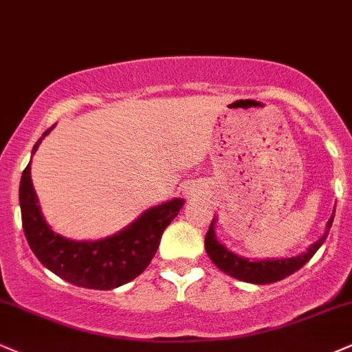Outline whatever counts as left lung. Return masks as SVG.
<instances>
[{"mask_svg": "<svg viewBox=\"0 0 352 352\" xmlns=\"http://www.w3.org/2000/svg\"><path fill=\"white\" fill-rule=\"evenodd\" d=\"M335 210L329 217L327 228H324V235L320 238L318 241L311 243L310 248L305 253L292 256V258H282V259H248L243 258L240 254H235L233 251H230L227 246L222 245L217 240L215 235V222L217 219L214 217L210 222L209 232L206 235V251L212 259V263L215 264L220 271H223L225 274L235 277L238 280L250 282V284H272V282L282 280L285 277L294 274L298 271L302 266H305L310 261L311 256L318 251L320 246L323 245L327 240L329 228H331L333 219H335Z\"/></svg>", "mask_w": 352, "mask_h": 352, "instance_id": "1", "label": "left lung"}]
</instances>
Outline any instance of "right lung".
Here are the masks:
<instances>
[{"instance_id": "1", "label": "right lung", "mask_w": 352, "mask_h": 352, "mask_svg": "<svg viewBox=\"0 0 352 352\" xmlns=\"http://www.w3.org/2000/svg\"><path fill=\"white\" fill-rule=\"evenodd\" d=\"M52 129L38 138L32 155ZM184 202V199H171L146 209L114 235L94 241H76L55 233L43 219L30 179V163L23 171L19 184L23 228L32 253L63 280L96 290L120 287L140 276L153 259L164 228L179 214Z\"/></svg>"}]
</instances>
